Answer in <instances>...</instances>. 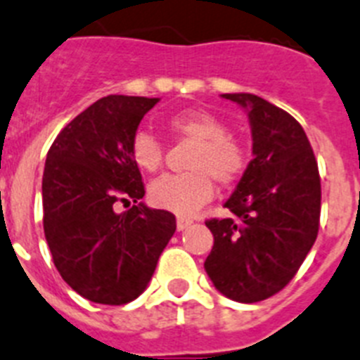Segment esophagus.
Returning <instances> with one entry per match:
<instances>
[{
	"label": "esophagus",
	"instance_id": "obj_1",
	"mask_svg": "<svg viewBox=\"0 0 360 360\" xmlns=\"http://www.w3.org/2000/svg\"><path fill=\"white\" fill-rule=\"evenodd\" d=\"M193 221L188 217H177V230H184V228H188Z\"/></svg>",
	"mask_w": 360,
	"mask_h": 360
}]
</instances>
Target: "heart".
Returning a JSON list of instances; mask_svg holds the SVG:
<instances>
[{
	"label": "heart",
	"mask_w": 360,
	"mask_h": 360,
	"mask_svg": "<svg viewBox=\"0 0 360 360\" xmlns=\"http://www.w3.org/2000/svg\"><path fill=\"white\" fill-rule=\"evenodd\" d=\"M167 130L177 139L192 141L186 161L188 172L165 176L148 188L150 202L177 215H192L214 198L215 181L223 186L236 183L246 170L245 146L228 136V127L206 110L177 112L167 121ZM130 158L145 174L161 170L165 148L148 132H137L130 143Z\"/></svg>",
	"instance_id": "heart-1"
}]
</instances>
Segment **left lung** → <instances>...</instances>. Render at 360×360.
<instances>
[{
  "instance_id": "left-lung-1",
  "label": "left lung",
  "mask_w": 360,
  "mask_h": 360,
  "mask_svg": "<svg viewBox=\"0 0 360 360\" xmlns=\"http://www.w3.org/2000/svg\"><path fill=\"white\" fill-rule=\"evenodd\" d=\"M248 110L254 159L224 206L208 219L214 248L205 270L237 302H259L295 277L314 246L321 217V177L304 130L288 112L254 94H223Z\"/></svg>"
}]
</instances>
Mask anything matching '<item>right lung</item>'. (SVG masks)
<instances>
[{"mask_svg": "<svg viewBox=\"0 0 360 360\" xmlns=\"http://www.w3.org/2000/svg\"><path fill=\"white\" fill-rule=\"evenodd\" d=\"M158 98L106 96L58 134L43 172V228L52 261L74 292L120 306L145 292L176 215L152 210L130 158L137 127ZM117 202H134L117 214Z\"/></svg>", "mask_w": 360, "mask_h": 360, "instance_id": "obj_1", "label": "right lung"}]
</instances>
